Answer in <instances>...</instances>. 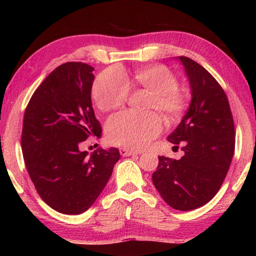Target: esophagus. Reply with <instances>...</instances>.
Instances as JSON below:
<instances>
[{"mask_svg":"<svg viewBox=\"0 0 256 256\" xmlns=\"http://www.w3.org/2000/svg\"><path fill=\"white\" fill-rule=\"evenodd\" d=\"M120 154L123 156V157H128V156H133V154H138L141 152H138V151H133V150H130L126 148H120Z\"/></svg>","mask_w":256,"mask_h":256,"instance_id":"esophagus-1","label":"esophagus"}]
</instances>
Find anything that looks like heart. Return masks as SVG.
<instances>
[{
    "label": "heart",
    "instance_id": "obj_1",
    "mask_svg": "<svg viewBox=\"0 0 256 256\" xmlns=\"http://www.w3.org/2000/svg\"><path fill=\"white\" fill-rule=\"evenodd\" d=\"M132 81L149 90L151 98L148 110H158L167 118H175L185 110L188 98L177 88L172 72L162 66L138 68ZM130 79L118 68H110L97 76L92 86V97L97 107L104 112L118 108L126 102ZM162 131V120L154 112H140L124 110L108 120L106 134L112 144L131 149L144 148Z\"/></svg>",
    "mask_w": 256,
    "mask_h": 256
}]
</instances>
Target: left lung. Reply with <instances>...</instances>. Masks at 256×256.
<instances>
[{"instance_id": "left-lung-1", "label": "left lung", "mask_w": 256, "mask_h": 256, "mask_svg": "<svg viewBox=\"0 0 256 256\" xmlns=\"http://www.w3.org/2000/svg\"><path fill=\"white\" fill-rule=\"evenodd\" d=\"M183 64L192 99L188 112L168 141L182 144L184 156H159L152 182L172 209L190 211L209 202L218 192L235 150V128L226 94L204 68L185 56Z\"/></svg>"}]
</instances>
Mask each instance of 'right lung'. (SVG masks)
Listing matches in <instances>:
<instances>
[{
  "label": "right lung",
  "instance_id": "right-lung-1",
  "mask_svg": "<svg viewBox=\"0 0 256 256\" xmlns=\"http://www.w3.org/2000/svg\"><path fill=\"white\" fill-rule=\"evenodd\" d=\"M94 68L68 62L34 92L24 116L21 148L28 174L46 204L64 214L92 206L120 158L118 148L81 151L90 136H102L92 88Z\"/></svg>",
  "mask_w": 256,
  "mask_h": 256
}]
</instances>
